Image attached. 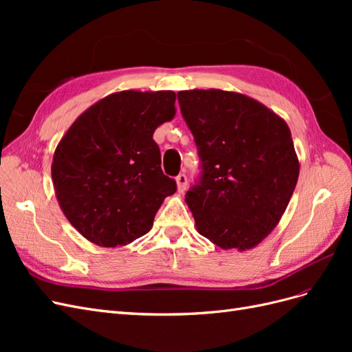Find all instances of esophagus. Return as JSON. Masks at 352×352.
<instances>
[{
  "instance_id": "1",
  "label": "esophagus",
  "mask_w": 352,
  "mask_h": 352,
  "mask_svg": "<svg viewBox=\"0 0 352 352\" xmlns=\"http://www.w3.org/2000/svg\"><path fill=\"white\" fill-rule=\"evenodd\" d=\"M186 185H188V179H186V175L180 173L177 177H176V186H177V192H185L186 189Z\"/></svg>"
}]
</instances>
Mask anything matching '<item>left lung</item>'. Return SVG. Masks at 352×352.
<instances>
[{"instance_id": "8db88e82", "label": "left lung", "mask_w": 352, "mask_h": 352, "mask_svg": "<svg viewBox=\"0 0 352 352\" xmlns=\"http://www.w3.org/2000/svg\"><path fill=\"white\" fill-rule=\"evenodd\" d=\"M202 162L186 192L197 230L221 250H251L278 226L300 175L289 126L239 92H177Z\"/></svg>"}]
</instances>
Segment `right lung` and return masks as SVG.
<instances>
[{
  "mask_svg": "<svg viewBox=\"0 0 352 352\" xmlns=\"http://www.w3.org/2000/svg\"><path fill=\"white\" fill-rule=\"evenodd\" d=\"M173 91H120L85 110L58 142L51 176L63 214L100 247L150 232L176 182L162 170L153 135L176 114Z\"/></svg>",
  "mask_w": 352,
  "mask_h": 352,
  "instance_id": "add662e5",
  "label": "right lung"
}]
</instances>
